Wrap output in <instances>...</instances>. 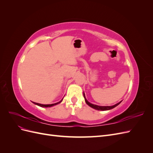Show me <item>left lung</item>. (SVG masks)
Wrapping results in <instances>:
<instances>
[{
    "mask_svg": "<svg viewBox=\"0 0 153 153\" xmlns=\"http://www.w3.org/2000/svg\"><path fill=\"white\" fill-rule=\"evenodd\" d=\"M84 99H85V103L89 105V106H91V108H94V109H96L97 110H102V111H104V110H110V109H112L114 108H115V106H117V105H119L120 103H121V101H120V102L116 103L114 105H112V106H98V105H94V104H92L90 102H89L85 98V94L84 92Z\"/></svg>",
    "mask_w": 153,
    "mask_h": 153,
    "instance_id": "obj_1",
    "label": "left lung"
}]
</instances>
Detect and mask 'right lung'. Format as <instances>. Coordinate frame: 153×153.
<instances>
[{
	"label": "right lung",
	"instance_id": "obj_1",
	"mask_svg": "<svg viewBox=\"0 0 153 153\" xmlns=\"http://www.w3.org/2000/svg\"><path fill=\"white\" fill-rule=\"evenodd\" d=\"M62 100H63V99H62L61 101H59V102H57V103H53V104H49V105H43V104H40V103H38L33 102V101H32V103H34V104H35V105H38V106H41V107H51V106H54V105H57V104H59V103H61V102H62Z\"/></svg>",
	"mask_w": 153,
	"mask_h": 153
}]
</instances>
